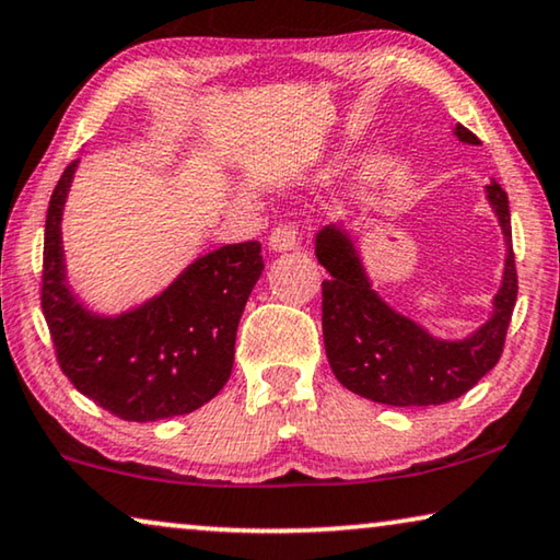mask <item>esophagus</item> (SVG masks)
I'll list each match as a JSON object with an SVG mask.
<instances>
[{"label":"esophagus","mask_w":560,"mask_h":560,"mask_svg":"<svg viewBox=\"0 0 560 560\" xmlns=\"http://www.w3.org/2000/svg\"><path fill=\"white\" fill-rule=\"evenodd\" d=\"M298 242H300L298 224H278L270 234V247L275 253H288V249L298 247Z\"/></svg>","instance_id":"34e87169"}]
</instances>
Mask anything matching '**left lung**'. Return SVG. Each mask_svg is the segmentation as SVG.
<instances>
[{
    "label": "left lung",
    "mask_w": 560,
    "mask_h": 560,
    "mask_svg": "<svg viewBox=\"0 0 560 560\" xmlns=\"http://www.w3.org/2000/svg\"><path fill=\"white\" fill-rule=\"evenodd\" d=\"M455 133L465 143H480L459 124ZM488 199L505 232V278L492 318L467 340H436L394 313L371 290L351 240L336 226L318 232L315 255L330 272L323 280V340L330 369L348 392L388 407H432L459 399L495 369L513 318L517 270L508 194L492 182Z\"/></svg>",
    "instance_id": "obj_1"
}]
</instances>
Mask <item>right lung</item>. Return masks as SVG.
<instances>
[{"instance_id": "obj_1", "label": "right lung", "mask_w": 560, "mask_h": 560, "mask_svg": "<svg viewBox=\"0 0 560 560\" xmlns=\"http://www.w3.org/2000/svg\"><path fill=\"white\" fill-rule=\"evenodd\" d=\"M78 161L65 166L45 220L39 303L62 374L110 415L159 421L189 415L232 374L234 338L265 270L260 242L214 249L133 313L98 318L65 288L60 214Z\"/></svg>"}]
</instances>
